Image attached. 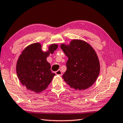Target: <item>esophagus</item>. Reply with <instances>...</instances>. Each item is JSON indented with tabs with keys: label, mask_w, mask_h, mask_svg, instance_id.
I'll use <instances>...</instances> for the list:
<instances>
[{
	"label": "esophagus",
	"mask_w": 123,
	"mask_h": 123,
	"mask_svg": "<svg viewBox=\"0 0 123 123\" xmlns=\"http://www.w3.org/2000/svg\"><path fill=\"white\" fill-rule=\"evenodd\" d=\"M55 74H56L57 75H62V72L60 70H58L57 71H55Z\"/></svg>",
	"instance_id": "esophagus-1"
}]
</instances>
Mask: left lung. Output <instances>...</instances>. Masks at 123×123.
<instances>
[{"mask_svg": "<svg viewBox=\"0 0 123 123\" xmlns=\"http://www.w3.org/2000/svg\"><path fill=\"white\" fill-rule=\"evenodd\" d=\"M61 48L68 57L67 70L63 75L65 82L75 90L89 88L96 81L100 71L99 60L89 44L74 40L70 45L62 44Z\"/></svg>", "mask_w": 123, "mask_h": 123, "instance_id": "left-lung-1", "label": "left lung"}]
</instances>
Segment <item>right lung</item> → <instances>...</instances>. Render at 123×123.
Here are the masks:
<instances>
[{"label": "right lung", "mask_w": 123, "mask_h": 123, "mask_svg": "<svg viewBox=\"0 0 123 123\" xmlns=\"http://www.w3.org/2000/svg\"><path fill=\"white\" fill-rule=\"evenodd\" d=\"M57 48L52 44L49 51L43 52L40 43L31 44L26 48L19 57L16 65L18 79L28 90L40 93L47 88L55 74L52 73L47 57Z\"/></svg>", "instance_id": "add662e5"}]
</instances>
